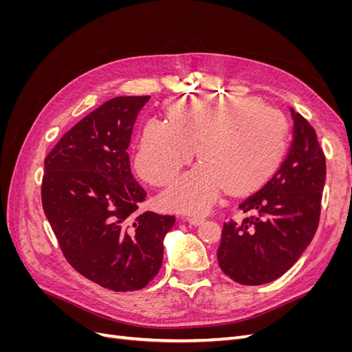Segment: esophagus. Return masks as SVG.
<instances>
[{"mask_svg": "<svg viewBox=\"0 0 352 352\" xmlns=\"http://www.w3.org/2000/svg\"><path fill=\"white\" fill-rule=\"evenodd\" d=\"M186 221H189L190 225L197 226V225H199V223L204 221V217H202V216H188V217H186Z\"/></svg>", "mask_w": 352, "mask_h": 352, "instance_id": "esophagus-1", "label": "esophagus"}]
</instances>
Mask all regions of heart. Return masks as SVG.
<instances>
[{
    "mask_svg": "<svg viewBox=\"0 0 352 352\" xmlns=\"http://www.w3.org/2000/svg\"><path fill=\"white\" fill-rule=\"evenodd\" d=\"M168 120L150 119L135 155L146 182L163 186L192 162L162 197L175 211L204 212L228 188L238 194L260 186L278 167L287 142V122L273 105L226 94H199L167 104Z\"/></svg>",
    "mask_w": 352,
    "mask_h": 352,
    "instance_id": "obj_1",
    "label": "heart"
}]
</instances>
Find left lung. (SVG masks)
<instances>
[{"label":"left lung","instance_id":"obj_1","mask_svg":"<svg viewBox=\"0 0 352 352\" xmlns=\"http://www.w3.org/2000/svg\"><path fill=\"white\" fill-rule=\"evenodd\" d=\"M292 142L280 167L239 208L254 212L223 225L220 269L242 285H263L289 270L320 220L326 158L314 127L291 109Z\"/></svg>","mask_w":352,"mask_h":352}]
</instances>
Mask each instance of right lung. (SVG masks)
I'll list each match as a JSON object with an SVG mask.
<instances>
[{"label":"right lung","mask_w":352,"mask_h":352,"mask_svg":"<svg viewBox=\"0 0 352 352\" xmlns=\"http://www.w3.org/2000/svg\"><path fill=\"white\" fill-rule=\"evenodd\" d=\"M150 100L116 97L74 124L45 157L42 207L72 267L116 292L150 283L175 216L136 210L146 198L127 148Z\"/></svg>","instance_id":"add662e5"}]
</instances>
